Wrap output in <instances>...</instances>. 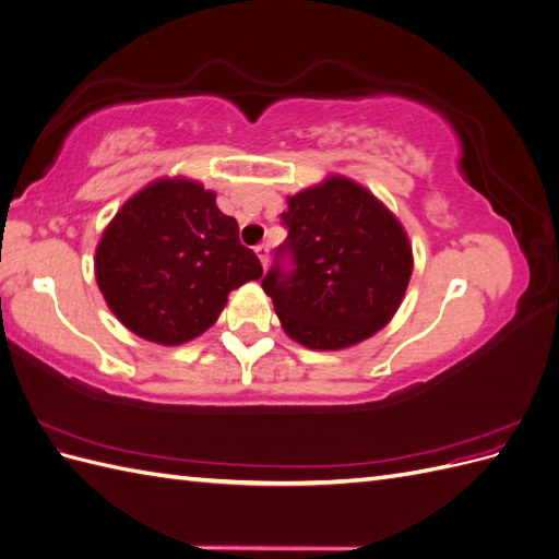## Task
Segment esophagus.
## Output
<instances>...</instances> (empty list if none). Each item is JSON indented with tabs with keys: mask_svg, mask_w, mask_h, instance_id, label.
<instances>
[{
	"mask_svg": "<svg viewBox=\"0 0 559 559\" xmlns=\"http://www.w3.org/2000/svg\"><path fill=\"white\" fill-rule=\"evenodd\" d=\"M257 257H259L261 265H263V267H267V257H270V247H267V245H259V247H257Z\"/></svg>",
	"mask_w": 559,
	"mask_h": 559,
	"instance_id": "1",
	"label": "esophagus"
}]
</instances>
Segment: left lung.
<instances>
[{
    "mask_svg": "<svg viewBox=\"0 0 559 559\" xmlns=\"http://www.w3.org/2000/svg\"><path fill=\"white\" fill-rule=\"evenodd\" d=\"M286 205L289 235L261 282L286 335L324 352L384 329L413 275V247L399 218L361 183L335 175ZM282 258L290 259L289 271Z\"/></svg>",
    "mask_w": 559,
    "mask_h": 559,
    "instance_id": "left-lung-1",
    "label": "left lung"
}]
</instances>
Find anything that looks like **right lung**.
Masks as SVG:
<instances>
[{
    "label": "right lung",
    "instance_id": "right-lung-1",
    "mask_svg": "<svg viewBox=\"0 0 559 559\" xmlns=\"http://www.w3.org/2000/svg\"><path fill=\"white\" fill-rule=\"evenodd\" d=\"M238 222L193 179H156L116 212L95 249V280L126 329L158 345L189 343L228 294L263 275Z\"/></svg>",
    "mask_w": 559,
    "mask_h": 559
}]
</instances>
